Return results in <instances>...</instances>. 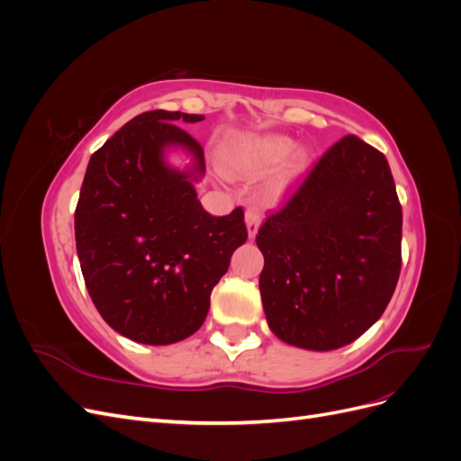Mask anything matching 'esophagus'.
Returning a JSON list of instances; mask_svg holds the SVG:
<instances>
[{
  "instance_id": "1",
  "label": "esophagus",
  "mask_w": 461,
  "mask_h": 461,
  "mask_svg": "<svg viewBox=\"0 0 461 461\" xmlns=\"http://www.w3.org/2000/svg\"><path fill=\"white\" fill-rule=\"evenodd\" d=\"M246 225H248L249 239H254V236L258 234L259 225H261V212L258 207H248L246 209Z\"/></svg>"
}]
</instances>
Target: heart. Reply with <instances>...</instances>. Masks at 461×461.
Returning <instances> with one entry per match:
<instances>
[{"label": "heart", "mask_w": 461, "mask_h": 461, "mask_svg": "<svg viewBox=\"0 0 461 461\" xmlns=\"http://www.w3.org/2000/svg\"><path fill=\"white\" fill-rule=\"evenodd\" d=\"M294 142L286 136L276 134H265L248 138V140L230 142L222 148V167L230 176L239 178H256L261 175H267L275 171L278 165L290 155ZM308 151L296 149L292 153L285 169H283V180L300 173L305 165H308Z\"/></svg>", "instance_id": "b5f03b06"}]
</instances>
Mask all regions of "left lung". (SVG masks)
Here are the masks:
<instances>
[{
	"mask_svg": "<svg viewBox=\"0 0 461 461\" xmlns=\"http://www.w3.org/2000/svg\"><path fill=\"white\" fill-rule=\"evenodd\" d=\"M269 329L337 350L383 315L402 267V205L386 158L348 134L325 151L258 236Z\"/></svg>",
	"mask_w": 461,
	"mask_h": 461,
	"instance_id": "1",
	"label": "left lung"
}]
</instances>
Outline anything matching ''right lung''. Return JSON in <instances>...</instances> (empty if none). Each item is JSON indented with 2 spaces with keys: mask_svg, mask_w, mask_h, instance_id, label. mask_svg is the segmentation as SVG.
<instances>
[{
  "mask_svg": "<svg viewBox=\"0 0 461 461\" xmlns=\"http://www.w3.org/2000/svg\"><path fill=\"white\" fill-rule=\"evenodd\" d=\"M202 115L146 111L90 158L75 212L82 276L105 323L134 342L165 346L205 321L230 256L248 239L244 212L213 217L194 183L203 149L176 124ZM169 147L194 159L188 172L164 161Z\"/></svg>",
  "mask_w": 461,
  "mask_h": 461,
  "instance_id": "1",
  "label": "right lung"
}]
</instances>
